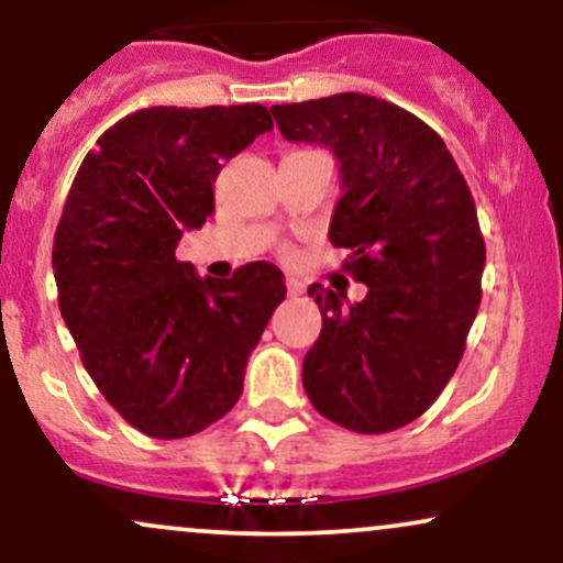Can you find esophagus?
I'll return each instance as SVG.
<instances>
[{"label":"esophagus","instance_id":"obj_1","mask_svg":"<svg viewBox=\"0 0 563 563\" xmlns=\"http://www.w3.org/2000/svg\"><path fill=\"white\" fill-rule=\"evenodd\" d=\"M286 290H288V296H301L303 294V283L301 280H294V277H288Z\"/></svg>","mask_w":563,"mask_h":563}]
</instances>
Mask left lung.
<instances>
[{
	"label": "left lung",
	"mask_w": 563,
	"mask_h": 563,
	"mask_svg": "<svg viewBox=\"0 0 563 563\" xmlns=\"http://www.w3.org/2000/svg\"><path fill=\"white\" fill-rule=\"evenodd\" d=\"M273 115L286 140L339 158L344 196L328 238L367 286L354 303L309 286L322 331L303 357V389L349 431L402 429L448 386L482 301L484 238L466 179L434 129L380 97L341 92Z\"/></svg>",
	"instance_id": "8db88e82"
}]
</instances>
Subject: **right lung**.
Returning a JSON list of instances; mask_svg holds the SVG:
<instances>
[{
    "label": "right lung",
    "instance_id": "right-lung-1",
    "mask_svg": "<svg viewBox=\"0 0 563 563\" xmlns=\"http://www.w3.org/2000/svg\"><path fill=\"white\" fill-rule=\"evenodd\" d=\"M273 129L264 106H156L102 132L55 232L57 303L81 363L129 426L183 439L228 416L286 283L254 262L230 280L174 256L214 214L222 161Z\"/></svg>",
    "mask_w": 563,
    "mask_h": 563
}]
</instances>
